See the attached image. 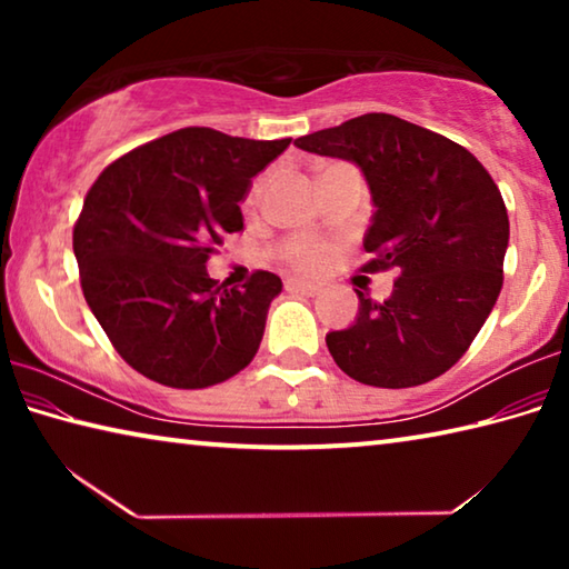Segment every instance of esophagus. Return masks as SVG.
I'll return each mask as SVG.
<instances>
[{"label":"esophagus","mask_w":569,"mask_h":569,"mask_svg":"<svg viewBox=\"0 0 569 569\" xmlns=\"http://www.w3.org/2000/svg\"><path fill=\"white\" fill-rule=\"evenodd\" d=\"M286 291H291V293H306V296H316V293H319V286L306 283V281H298V278H288V281H286Z\"/></svg>","instance_id":"34e87169"}]
</instances>
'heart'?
<instances>
[{"mask_svg": "<svg viewBox=\"0 0 569 569\" xmlns=\"http://www.w3.org/2000/svg\"><path fill=\"white\" fill-rule=\"evenodd\" d=\"M261 190H263V182H256V186L250 188V192H248L250 208L258 203ZM281 258L286 263L301 268V271H316V268L323 263L326 250L321 243H316V240H288V243L281 246Z\"/></svg>", "mask_w": 569, "mask_h": 569, "instance_id": "obj_1", "label": "heart"}]
</instances>
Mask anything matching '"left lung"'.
I'll use <instances>...</instances> for the list:
<instances>
[{
    "mask_svg": "<svg viewBox=\"0 0 569 569\" xmlns=\"http://www.w3.org/2000/svg\"><path fill=\"white\" fill-rule=\"evenodd\" d=\"M296 148L361 168L377 206L361 271H397L383 303L356 291V321L326 336L333 361L381 389L441 377L502 291L509 218L492 176L467 148L387 112L303 134Z\"/></svg>",
    "mask_w": 569,
    "mask_h": 569,
    "instance_id": "8db88e82",
    "label": "left lung"
}]
</instances>
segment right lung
<instances>
[{
  "mask_svg": "<svg viewBox=\"0 0 569 569\" xmlns=\"http://www.w3.org/2000/svg\"><path fill=\"white\" fill-rule=\"evenodd\" d=\"M291 146L182 128L100 172L74 223L72 248L94 319L142 377L206 389L236 377L261 346L281 278L256 271L243 288L208 276L210 253L243 228L240 200Z\"/></svg>",
  "mask_w": 569,
  "mask_h": 569,
  "instance_id": "1",
  "label": "right lung"
}]
</instances>
